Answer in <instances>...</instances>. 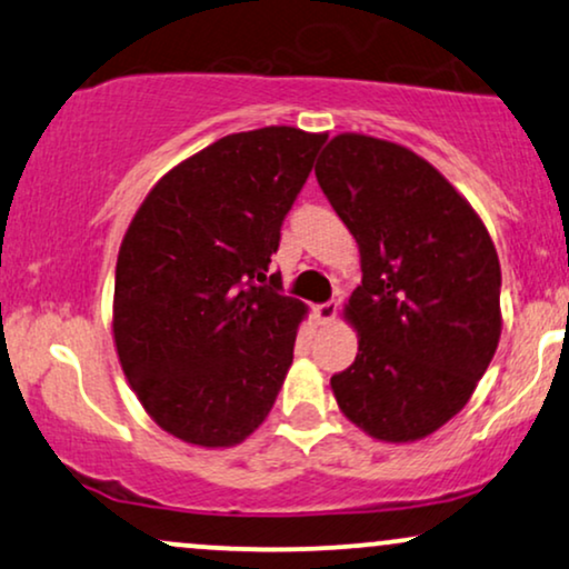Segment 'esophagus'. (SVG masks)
<instances>
[{"label":"esophagus","mask_w":569,"mask_h":569,"mask_svg":"<svg viewBox=\"0 0 569 569\" xmlns=\"http://www.w3.org/2000/svg\"><path fill=\"white\" fill-rule=\"evenodd\" d=\"M338 315V301L330 299L326 305H318L315 307V320L320 322V326H328V322H333Z\"/></svg>","instance_id":"34e87169"}]
</instances>
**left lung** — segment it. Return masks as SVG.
I'll list each match as a JSON object with an SVG mask.
<instances>
[{
	"mask_svg": "<svg viewBox=\"0 0 569 569\" xmlns=\"http://www.w3.org/2000/svg\"><path fill=\"white\" fill-rule=\"evenodd\" d=\"M362 254L357 359L330 378L380 441H417L467 405L501 336L499 257L455 186L399 143L341 133L315 168Z\"/></svg>",
	"mask_w": 569,
	"mask_h": 569,
	"instance_id": "obj_1",
	"label": "left lung"
}]
</instances>
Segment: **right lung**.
Wrapping results in <instances>:
<instances>
[{
    "label": "right lung",
    "mask_w": 569,
    "mask_h": 569,
    "mask_svg": "<svg viewBox=\"0 0 569 569\" xmlns=\"http://www.w3.org/2000/svg\"><path fill=\"white\" fill-rule=\"evenodd\" d=\"M326 133H233L172 168L128 228L114 270V347L162 430L233 446L276 405L305 305L268 278L280 228Z\"/></svg>",
    "instance_id": "add662e5"
}]
</instances>
